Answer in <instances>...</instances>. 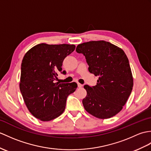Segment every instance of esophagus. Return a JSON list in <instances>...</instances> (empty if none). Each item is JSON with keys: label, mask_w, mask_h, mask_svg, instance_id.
I'll list each match as a JSON object with an SVG mask.
<instances>
[{"label": "esophagus", "mask_w": 151, "mask_h": 151, "mask_svg": "<svg viewBox=\"0 0 151 151\" xmlns=\"http://www.w3.org/2000/svg\"><path fill=\"white\" fill-rule=\"evenodd\" d=\"M83 86V85L82 84H81V83H78V87H79V88H81V87Z\"/></svg>", "instance_id": "obj_1"}]
</instances>
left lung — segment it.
<instances>
[{"mask_svg": "<svg viewBox=\"0 0 151 151\" xmlns=\"http://www.w3.org/2000/svg\"><path fill=\"white\" fill-rule=\"evenodd\" d=\"M76 51L85 56L89 71L99 76L95 86H83L87 91L82 100L84 109L100 119L114 116L123 109L133 87L127 55L120 47L104 40L78 44Z\"/></svg>", "mask_w": 151, "mask_h": 151, "instance_id": "8db88e82", "label": "left lung"}]
</instances>
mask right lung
Returning a JSON list of instances; mask_svg holds the SVG:
<instances>
[{"label": "right lung", "mask_w": 151, "mask_h": 151, "mask_svg": "<svg viewBox=\"0 0 151 151\" xmlns=\"http://www.w3.org/2000/svg\"><path fill=\"white\" fill-rule=\"evenodd\" d=\"M74 44H39L24 55L19 87L27 109L35 117L47 122L64 111L66 99L77 88L75 82L55 83L62 71V62L75 50Z\"/></svg>", "instance_id": "right-lung-1"}]
</instances>
